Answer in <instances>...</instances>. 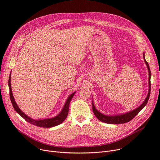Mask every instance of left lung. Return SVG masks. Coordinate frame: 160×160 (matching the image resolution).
I'll use <instances>...</instances> for the list:
<instances>
[{
  "label": "left lung",
  "instance_id": "1",
  "mask_svg": "<svg viewBox=\"0 0 160 160\" xmlns=\"http://www.w3.org/2000/svg\"><path fill=\"white\" fill-rule=\"evenodd\" d=\"M143 59L144 61L147 65V67L148 68V95L146 97V98L145 99V100L143 101L139 107H138L137 108L134 109V110L129 112H127L124 113L123 114H119V115H104L102 113H100L99 111H98L94 104L93 100H92V108H93V113L95 114V115L96 116L97 118L103 122L105 123H108V124H122V123H126L130 121H131L133 118L135 117V116H136L138 113L147 104L148 100L149 99L150 97V77H151V72H150V67H149V65L147 63V62L145 60V52H143Z\"/></svg>",
  "mask_w": 160,
  "mask_h": 160
}]
</instances>
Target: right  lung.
<instances>
[{"mask_svg": "<svg viewBox=\"0 0 160 160\" xmlns=\"http://www.w3.org/2000/svg\"><path fill=\"white\" fill-rule=\"evenodd\" d=\"M11 73L12 72H10L9 80H8V86H9V89H10V100H11V102L12 103L13 107L15 109L16 112L18 113L20 116H21L23 119H24L27 122H28L29 123H30L33 125H35V126H37V127H43V128L54 127H56V126H57V125L60 124L65 121V119L67 118V115H68L69 107L70 102L71 101V100H72L74 95L76 93V92H74V93H72L68 97V98H67V99L66 100L65 103L62 108V111L58 115L52 117V118L36 120V119L31 118V117H28L27 115H26L24 112H22L20 110V108H19L18 104H17L16 102L15 101V99L13 96L12 91V87H11V82H11Z\"/></svg>", "mask_w": 160, "mask_h": 160, "instance_id": "1", "label": "right lung"}]
</instances>
